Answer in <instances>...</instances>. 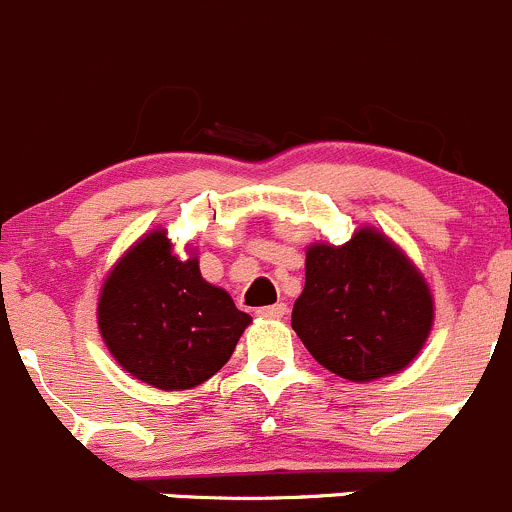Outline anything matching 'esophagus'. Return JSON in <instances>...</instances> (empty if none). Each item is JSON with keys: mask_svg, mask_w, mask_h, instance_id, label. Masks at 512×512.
Masks as SVG:
<instances>
[{"mask_svg": "<svg viewBox=\"0 0 512 512\" xmlns=\"http://www.w3.org/2000/svg\"><path fill=\"white\" fill-rule=\"evenodd\" d=\"M257 314H260L262 319H280V317H285V314H287V304L285 302L270 304V307L257 309Z\"/></svg>", "mask_w": 512, "mask_h": 512, "instance_id": "obj_1", "label": "esophagus"}]
</instances>
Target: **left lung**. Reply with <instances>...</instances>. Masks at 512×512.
I'll return each instance as SVG.
<instances>
[{
	"mask_svg": "<svg viewBox=\"0 0 512 512\" xmlns=\"http://www.w3.org/2000/svg\"><path fill=\"white\" fill-rule=\"evenodd\" d=\"M431 287L409 255L371 225L344 245L312 242L292 329L332 374L356 384L404 371L433 327Z\"/></svg>",
	"mask_w": 512,
	"mask_h": 512,
	"instance_id": "8db88e82",
	"label": "left lung"
}]
</instances>
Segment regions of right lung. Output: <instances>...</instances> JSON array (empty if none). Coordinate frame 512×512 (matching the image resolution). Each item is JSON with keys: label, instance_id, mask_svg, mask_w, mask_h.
<instances>
[{"label": "right lung", "instance_id": "obj_1", "mask_svg": "<svg viewBox=\"0 0 512 512\" xmlns=\"http://www.w3.org/2000/svg\"><path fill=\"white\" fill-rule=\"evenodd\" d=\"M175 252L165 227L138 237L98 289L103 344L133 379L185 391L218 374L252 317L200 275L198 250Z\"/></svg>", "mask_w": 512, "mask_h": 512}]
</instances>
